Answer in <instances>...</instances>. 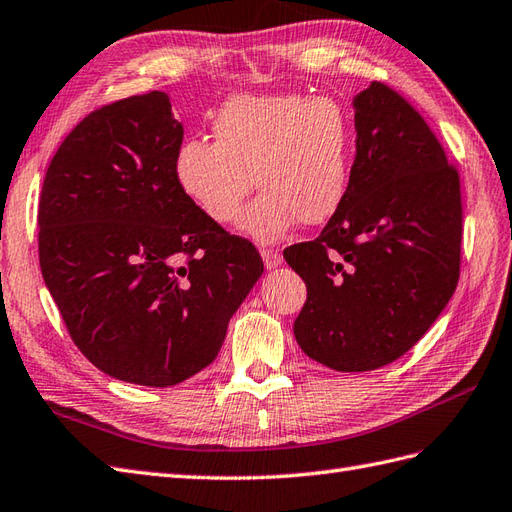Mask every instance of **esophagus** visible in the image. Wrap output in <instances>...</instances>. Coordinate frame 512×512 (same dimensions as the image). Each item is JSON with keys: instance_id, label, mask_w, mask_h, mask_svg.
<instances>
[{"instance_id": "34e87169", "label": "esophagus", "mask_w": 512, "mask_h": 512, "mask_svg": "<svg viewBox=\"0 0 512 512\" xmlns=\"http://www.w3.org/2000/svg\"><path fill=\"white\" fill-rule=\"evenodd\" d=\"M261 259H264V266L268 270H274L281 264V253L274 251V248H264V251H261Z\"/></svg>"}]
</instances>
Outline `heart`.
I'll return each mask as SVG.
<instances>
[{"label": "heart", "instance_id": "obj_1", "mask_svg": "<svg viewBox=\"0 0 512 512\" xmlns=\"http://www.w3.org/2000/svg\"><path fill=\"white\" fill-rule=\"evenodd\" d=\"M214 142L179 144L173 173L181 194L216 225L238 218L253 179L261 188L238 229L279 242L296 222L320 225L342 205L352 129L331 95H235L212 121Z\"/></svg>", "mask_w": 512, "mask_h": 512}]
</instances>
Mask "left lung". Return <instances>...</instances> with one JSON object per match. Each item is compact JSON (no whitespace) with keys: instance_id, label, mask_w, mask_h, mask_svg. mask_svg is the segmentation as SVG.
<instances>
[{"instance_id":"obj_1","label":"left lung","mask_w":512,"mask_h":512,"mask_svg":"<svg viewBox=\"0 0 512 512\" xmlns=\"http://www.w3.org/2000/svg\"><path fill=\"white\" fill-rule=\"evenodd\" d=\"M357 157L342 205L283 257L307 285L300 350L337 372H370L411 350L450 303L461 266L458 173L426 121L372 82L352 99Z\"/></svg>"}]
</instances>
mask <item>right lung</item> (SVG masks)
<instances>
[{
  "label": "right lung",
  "instance_id": "1",
  "mask_svg": "<svg viewBox=\"0 0 512 512\" xmlns=\"http://www.w3.org/2000/svg\"><path fill=\"white\" fill-rule=\"evenodd\" d=\"M181 140L162 90L116 101L60 144L38 205L43 279L75 346L144 387L207 368L264 272L251 242L181 194Z\"/></svg>",
  "mask_w": 512,
  "mask_h": 512
}]
</instances>
